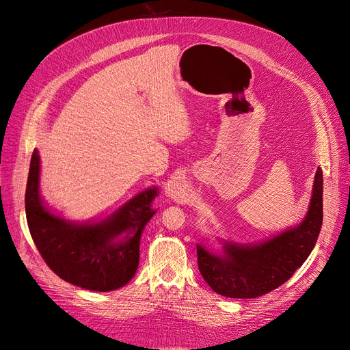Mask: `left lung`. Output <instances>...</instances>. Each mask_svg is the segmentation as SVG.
<instances>
[{
	"label": "left lung",
	"mask_w": 350,
	"mask_h": 350,
	"mask_svg": "<svg viewBox=\"0 0 350 350\" xmlns=\"http://www.w3.org/2000/svg\"><path fill=\"white\" fill-rule=\"evenodd\" d=\"M323 223V172L314 177L309 212L304 221L259 245L224 243L223 255L196 245L198 269L219 295L252 299L278 288L304 265Z\"/></svg>",
	"instance_id": "obj_1"
}]
</instances>
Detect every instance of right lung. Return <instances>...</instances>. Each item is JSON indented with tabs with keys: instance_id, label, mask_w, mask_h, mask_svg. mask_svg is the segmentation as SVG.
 <instances>
[{
	"instance_id": "obj_1",
	"label": "right lung",
	"mask_w": 350,
	"mask_h": 350,
	"mask_svg": "<svg viewBox=\"0 0 350 350\" xmlns=\"http://www.w3.org/2000/svg\"><path fill=\"white\" fill-rule=\"evenodd\" d=\"M38 180L40 157L34 149L25 208L30 235L48 267L62 280L90 291L108 292L126 285L137 271L139 238L155 215L151 204L158 189L142 191L101 223L75 224L44 206Z\"/></svg>"
}]
</instances>
